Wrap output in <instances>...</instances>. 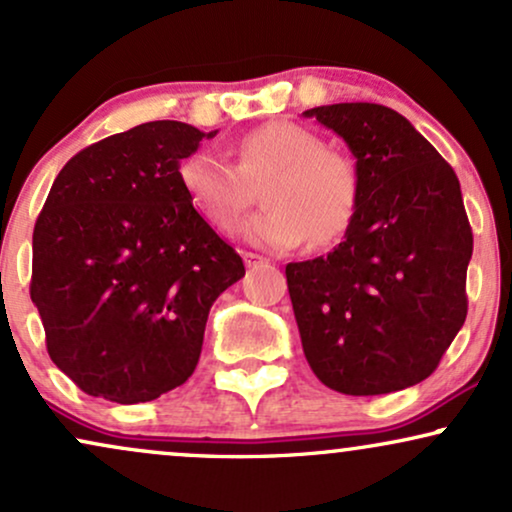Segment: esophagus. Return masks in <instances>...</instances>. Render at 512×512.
Here are the masks:
<instances>
[{
  "mask_svg": "<svg viewBox=\"0 0 512 512\" xmlns=\"http://www.w3.org/2000/svg\"><path fill=\"white\" fill-rule=\"evenodd\" d=\"M242 258H244L246 268H256V266H263V263H268L266 258H263V256H258V254H251V251H244Z\"/></svg>",
  "mask_w": 512,
  "mask_h": 512,
  "instance_id": "1",
  "label": "esophagus"
}]
</instances>
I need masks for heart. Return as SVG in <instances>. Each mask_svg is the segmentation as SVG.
Instances as JSON below:
<instances>
[{
    "instance_id": "heart-1",
    "label": "heart",
    "mask_w": 512,
    "mask_h": 512,
    "mask_svg": "<svg viewBox=\"0 0 512 512\" xmlns=\"http://www.w3.org/2000/svg\"><path fill=\"white\" fill-rule=\"evenodd\" d=\"M235 166L208 151L180 163L189 204L220 232H235L261 187L266 208L244 225L251 244L287 251L306 242H339L361 206L356 161L325 147L323 137L292 121H270L244 132L232 147Z\"/></svg>"
}]
</instances>
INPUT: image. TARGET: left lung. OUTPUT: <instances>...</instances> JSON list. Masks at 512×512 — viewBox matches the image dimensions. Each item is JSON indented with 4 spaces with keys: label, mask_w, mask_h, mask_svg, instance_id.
Instances as JSON below:
<instances>
[{
    "label": "left lung",
    "mask_w": 512,
    "mask_h": 512,
    "mask_svg": "<svg viewBox=\"0 0 512 512\" xmlns=\"http://www.w3.org/2000/svg\"><path fill=\"white\" fill-rule=\"evenodd\" d=\"M304 116L344 137L361 173L344 242L285 270L306 361L349 396L413 387L437 370L468 315L472 227L460 182L389 106L332 104Z\"/></svg>",
    "instance_id": "left-lung-1"
}]
</instances>
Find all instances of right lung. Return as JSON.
<instances>
[{
  "instance_id": "right-lung-1",
  "label": "right lung",
  "mask_w": 512,
  "mask_h": 512,
  "mask_svg": "<svg viewBox=\"0 0 512 512\" xmlns=\"http://www.w3.org/2000/svg\"><path fill=\"white\" fill-rule=\"evenodd\" d=\"M213 135L142 123L78 151L49 189L30 299L49 358L85 394L144 403L187 382L213 301L244 277L178 178Z\"/></svg>"
}]
</instances>
